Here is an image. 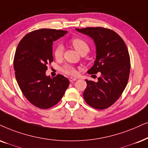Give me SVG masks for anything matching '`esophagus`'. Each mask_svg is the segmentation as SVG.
Listing matches in <instances>:
<instances>
[{"mask_svg":"<svg viewBox=\"0 0 148 148\" xmlns=\"http://www.w3.org/2000/svg\"><path fill=\"white\" fill-rule=\"evenodd\" d=\"M76 80H77V78H75V77H70L69 78V81L71 82H75V81H76Z\"/></svg>","mask_w":148,"mask_h":148,"instance_id":"esophagus-1","label":"esophagus"}]
</instances>
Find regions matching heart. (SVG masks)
<instances>
[{"label":"heart","mask_w":148,"mask_h":148,"mask_svg":"<svg viewBox=\"0 0 148 148\" xmlns=\"http://www.w3.org/2000/svg\"><path fill=\"white\" fill-rule=\"evenodd\" d=\"M71 43L74 47V48L78 51L79 53H87L90 49V47L88 43L86 42L85 40L82 39L79 37H73L71 39ZM63 53H64V47L60 44H57L56 45L53 51V56L55 57L56 59L59 60L62 57ZM62 72L63 73L68 75H76L77 73V70L75 67L73 66V65L66 64L62 67Z\"/></svg>","instance_id":"heart-1"}]
</instances>
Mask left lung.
I'll return each instance as SVG.
<instances>
[{
    "label": "left lung",
    "instance_id": "obj_1",
    "mask_svg": "<svg viewBox=\"0 0 148 148\" xmlns=\"http://www.w3.org/2000/svg\"><path fill=\"white\" fill-rule=\"evenodd\" d=\"M78 32L92 38L97 58L88 74L101 72L97 82L86 79L87 87L84 98L90 106L105 109L116 102L127 85L129 78L130 56L124 40L114 30L103 27H88Z\"/></svg>",
    "mask_w": 148,
    "mask_h": 148
}]
</instances>
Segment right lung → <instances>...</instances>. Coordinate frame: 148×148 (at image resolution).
Wrapping results in <instances>:
<instances>
[{
  "mask_svg": "<svg viewBox=\"0 0 148 148\" xmlns=\"http://www.w3.org/2000/svg\"><path fill=\"white\" fill-rule=\"evenodd\" d=\"M67 31L42 28L26 34L15 51L13 67L15 78L23 95L40 109L56 105L64 95L69 81L62 75L46 76L47 64L53 62V42Z\"/></svg>",
  "mask_w": 148,
  "mask_h": 148,
  "instance_id": "obj_1",
  "label": "right lung"
}]
</instances>
